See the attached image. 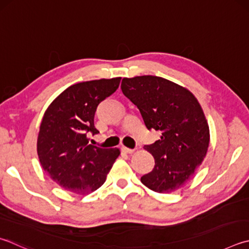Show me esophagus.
<instances>
[{
    "mask_svg": "<svg viewBox=\"0 0 249 249\" xmlns=\"http://www.w3.org/2000/svg\"><path fill=\"white\" fill-rule=\"evenodd\" d=\"M122 149V151H123V152H125V153H133L135 150H134V149H130V148H127V147H122L121 148Z\"/></svg>",
    "mask_w": 249,
    "mask_h": 249,
    "instance_id": "obj_1",
    "label": "esophagus"
}]
</instances>
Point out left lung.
Here are the masks:
<instances>
[{"label":"left lung","mask_w":249,"mask_h":249,"mask_svg":"<svg viewBox=\"0 0 249 249\" xmlns=\"http://www.w3.org/2000/svg\"><path fill=\"white\" fill-rule=\"evenodd\" d=\"M121 89L140 111L148 129L161 137L144 149L155 168L142 183L157 193H172L195 173L209 147V126L196 97L188 89L158 76L123 78Z\"/></svg>","instance_id":"obj_1"}]
</instances>
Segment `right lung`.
<instances>
[{
    "label": "right lung",
    "instance_id": "right-lung-1",
    "mask_svg": "<svg viewBox=\"0 0 249 249\" xmlns=\"http://www.w3.org/2000/svg\"><path fill=\"white\" fill-rule=\"evenodd\" d=\"M121 77L84 81L71 86L44 112L37 152L43 170L57 185L79 195L102 186L116 158L117 148L88 143L98 134L94 113L99 103L116 91Z\"/></svg>",
    "mask_w": 249,
    "mask_h": 249
}]
</instances>
